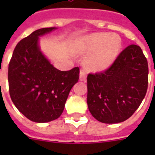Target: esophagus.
Segmentation results:
<instances>
[{
  "mask_svg": "<svg viewBox=\"0 0 155 155\" xmlns=\"http://www.w3.org/2000/svg\"><path fill=\"white\" fill-rule=\"evenodd\" d=\"M86 76H87L86 71L84 70V68H82L81 70V72H80V81H86Z\"/></svg>",
  "mask_w": 155,
  "mask_h": 155,
  "instance_id": "1",
  "label": "esophagus"
}]
</instances>
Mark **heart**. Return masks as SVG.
Listing matches in <instances>:
<instances>
[{
  "label": "heart",
  "mask_w": 155,
  "mask_h": 155,
  "mask_svg": "<svg viewBox=\"0 0 155 155\" xmlns=\"http://www.w3.org/2000/svg\"><path fill=\"white\" fill-rule=\"evenodd\" d=\"M121 45V39L117 35L97 33L85 37L83 40L84 51L92 53L85 61V66L93 71L106 70L116 60Z\"/></svg>",
  "instance_id": "b5f03b06"
}]
</instances>
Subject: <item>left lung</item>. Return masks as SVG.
I'll use <instances>...</instances> for the list:
<instances>
[{"instance_id": "left-lung-1", "label": "left lung", "mask_w": 155, "mask_h": 155, "mask_svg": "<svg viewBox=\"0 0 155 155\" xmlns=\"http://www.w3.org/2000/svg\"><path fill=\"white\" fill-rule=\"evenodd\" d=\"M149 67L139 45L120 52L107 70L87 76L89 110L98 121L117 124L135 112L148 89Z\"/></svg>"}]
</instances>
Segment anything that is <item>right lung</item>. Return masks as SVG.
<instances>
[{"label": "right lung", "mask_w": 155, "mask_h": 155, "mask_svg": "<svg viewBox=\"0 0 155 155\" xmlns=\"http://www.w3.org/2000/svg\"><path fill=\"white\" fill-rule=\"evenodd\" d=\"M55 29H39L22 39L9 63L12 102L27 119L36 123L50 122L61 116L71 88L79 81V67L59 71L40 51L39 36Z\"/></svg>", "instance_id": "obj_1"}]
</instances>
